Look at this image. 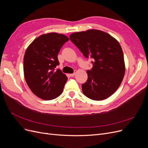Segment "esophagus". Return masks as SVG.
I'll return each mask as SVG.
<instances>
[{"label": "esophagus", "mask_w": 148, "mask_h": 148, "mask_svg": "<svg viewBox=\"0 0 148 148\" xmlns=\"http://www.w3.org/2000/svg\"><path fill=\"white\" fill-rule=\"evenodd\" d=\"M75 75H76V73H73L70 74V77H73Z\"/></svg>", "instance_id": "obj_1"}]
</instances>
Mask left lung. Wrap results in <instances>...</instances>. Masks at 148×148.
<instances>
[{"label":"left lung","instance_id":"obj_1","mask_svg":"<svg viewBox=\"0 0 148 148\" xmlns=\"http://www.w3.org/2000/svg\"><path fill=\"white\" fill-rule=\"evenodd\" d=\"M83 54L95 59L88 70V79L82 84L84 95L95 101L104 100L117 91L125 72L122 47L117 39L104 31L88 29L70 35Z\"/></svg>","mask_w":148,"mask_h":148}]
</instances>
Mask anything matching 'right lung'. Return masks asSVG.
<instances>
[{
	"label": "right lung",
	"mask_w": 148,
	"mask_h": 148,
	"mask_svg": "<svg viewBox=\"0 0 148 148\" xmlns=\"http://www.w3.org/2000/svg\"><path fill=\"white\" fill-rule=\"evenodd\" d=\"M69 40L64 34L49 33L36 38L26 49L24 77L31 91L42 99H56L63 91L68 78L60 69H56L59 65L57 55Z\"/></svg>",
	"instance_id": "obj_1"
}]
</instances>
